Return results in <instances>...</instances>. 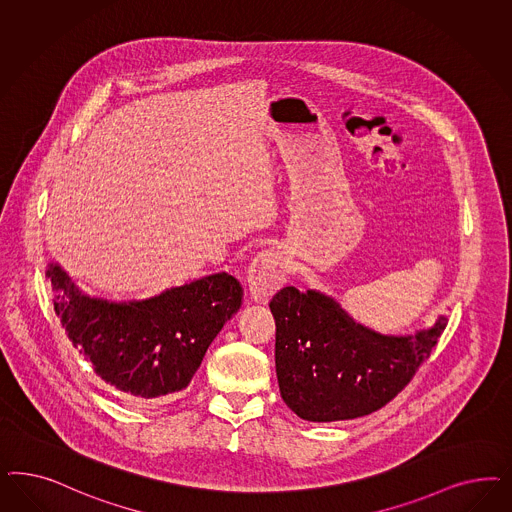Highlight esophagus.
I'll return each mask as SVG.
<instances>
[{
    "label": "esophagus",
    "instance_id": "obj_1",
    "mask_svg": "<svg viewBox=\"0 0 512 512\" xmlns=\"http://www.w3.org/2000/svg\"><path fill=\"white\" fill-rule=\"evenodd\" d=\"M248 290L254 301L267 303L286 282V256L281 247L265 248L248 265Z\"/></svg>",
    "mask_w": 512,
    "mask_h": 512
}]
</instances>
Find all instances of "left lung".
I'll return each mask as SVG.
<instances>
[{
	"label": "left lung",
	"mask_w": 512,
	"mask_h": 512,
	"mask_svg": "<svg viewBox=\"0 0 512 512\" xmlns=\"http://www.w3.org/2000/svg\"><path fill=\"white\" fill-rule=\"evenodd\" d=\"M269 309L275 316V367L284 403L309 422L375 413L411 382L446 328L382 335L356 322L318 290L286 286Z\"/></svg>",
	"instance_id": "8db88e82"
}]
</instances>
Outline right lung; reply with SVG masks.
I'll list each match as a JSON object with an SVG mask.
<instances>
[{
	"label": "right lung",
	"instance_id": "add662e5",
	"mask_svg": "<svg viewBox=\"0 0 512 512\" xmlns=\"http://www.w3.org/2000/svg\"><path fill=\"white\" fill-rule=\"evenodd\" d=\"M47 277L73 347L105 384L139 399L184 390L243 303V286L224 271L130 301L84 294L60 264H49Z\"/></svg>",
	"mask_w": 512,
	"mask_h": 512
}]
</instances>
